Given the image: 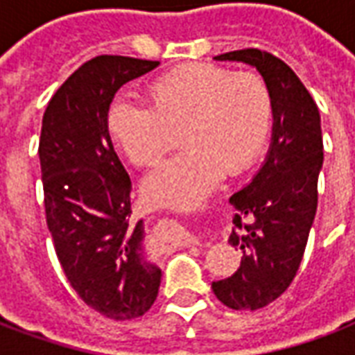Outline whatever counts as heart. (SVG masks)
Returning <instances> with one entry per match:
<instances>
[{
    "mask_svg": "<svg viewBox=\"0 0 355 355\" xmlns=\"http://www.w3.org/2000/svg\"><path fill=\"white\" fill-rule=\"evenodd\" d=\"M150 108L117 101L108 132L137 167H154L177 146L184 154L152 171L142 184L150 203L198 205L224 175L247 169L266 144L274 98L259 73L215 64H182L146 87Z\"/></svg>",
    "mask_w": 355,
    "mask_h": 355,
    "instance_id": "1",
    "label": "heart"
}]
</instances>
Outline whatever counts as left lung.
Segmentation results:
<instances>
[{
  "label": "left lung",
  "mask_w": 355,
  "mask_h": 355,
  "mask_svg": "<svg viewBox=\"0 0 355 355\" xmlns=\"http://www.w3.org/2000/svg\"><path fill=\"white\" fill-rule=\"evenodd\" d=\"M215 58L254 66L274 98L266 162L230 198L238 213L228 243L241 251V264L230 277L211 285L232 310H259L287 291L304 257L323 165L320 110L297 73L272 53L241 49Z\"/></svg>",
  "instance_id": "1"
}]
</instances>
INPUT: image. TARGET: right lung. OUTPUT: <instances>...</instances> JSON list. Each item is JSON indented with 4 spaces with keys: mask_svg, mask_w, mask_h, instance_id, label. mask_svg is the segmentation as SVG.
<instances>
[{
    "mask_svg": "<svg viewBox=\"0 0 355 355\" xmlns=\"http://www.w3.org/2000/svg\"><path fill=\"white\" fill-rule=\"evenodd\" d=\"M157 64L119 55L91 58L43 114L45 218L58 262L78 297L116 321L152 308L162 270L148 259L142 220L131 223V178L112 146L108 110L117 89Z\"/></svg>",
    "mask_w": 355,
    "mask_h": 355,
    "instance_id": "1",
    "label": "right lung"
}]
</instances>
